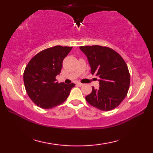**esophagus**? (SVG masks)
<instances>
[{
  "instance_id": "esophagus-1",
  "label": "esophagus",
  "mask_w": 153,
  "mask_h": 153,
  "mask_svg": "<svg viewBox=\"0 0 153 153\" xmlns=\"http://www.w3.org/2000/svg\"><path fill=\"white\" fill-rule=\"evenodd\" d=\"M77 85L78 86H83V84H82V83H77Z\"/></svg>"
}]
</instances>
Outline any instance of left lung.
Instances as JSON below:
<instances>
[{
	"instance_id": "left-lung-1",
	"label": "left lung",
	"mask_w": 153,
	"mask_h": 153,
	"mask_svg": "<svg viewBox=\"0 0 153 153\" xmlns=\"http://www.w3.org/2000/svg\"><path fill=\"white\" fill-rule=\"evenodd\" d=\"M88 58L92 74L100 77L98 89L86 97L90 105L99 110L111 111L120 105L128 94L130 76L123 59L117 52L98 45L79 46Z\"/></svg>"
}]
</instances>
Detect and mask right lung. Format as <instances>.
<instances>
[{"instance_id":"add662e5","label":"right lung","mask_w":153,"mask_h":153,"mask_svg":"<svg viewBox=\"0 0 153 153\" xmlns=\"http://www.w3.org/2000/svg\"><path fill=\"white\" fill-rule=\"evenodd\" d=\"M71 46H55L46 48L31 59L25 69L24 82L25 90L35 104L45 109L60 105L65 101L74 83L65 84L56 82L63 61Z\"/></svg>"}]
</instances>
